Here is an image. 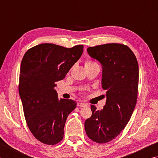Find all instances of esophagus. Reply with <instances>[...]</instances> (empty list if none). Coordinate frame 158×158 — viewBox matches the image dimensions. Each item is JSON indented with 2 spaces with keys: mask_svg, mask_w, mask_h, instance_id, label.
<instances>
[{
  "mask_svg": "<svg viewBox=\"0 0 158 158\" xmlns=\"http://www.w3.org/2000/svg\"><path fill=\"white\" fill-rule=\"evenodd\" d=\"M86 106H87V104H84V103H78V106H80V107H85Z\"/></svg>",
  "mask_w": 158,
  "mask_h": 158,
  "instance_id": "34e87169",
  "label": "esophagus"
}]
</instances>
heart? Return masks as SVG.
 I'll use <instances>...</instances> for the list:
<instances>
[{
    "label": "heart",
    "instance_id": "b5f03b06",
    "mask_svg": "<svg viewBox=\"0 0 158 158\" xmlns=\"http://www.w3.org/2000/svg\"><path fill=\"white\" fill-rule=\"evenodd\" d=\"M95 62H93V61H92L91 60H87L85 63V65H93V64H95Z\"/></svg>",
    "mask_w": 158,
    "mask_h": 158
}]
</instances>
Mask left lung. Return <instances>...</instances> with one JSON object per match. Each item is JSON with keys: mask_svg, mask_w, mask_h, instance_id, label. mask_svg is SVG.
<instances>
[{"mask_svg": "<svg viewBox=\"0 0 158 158\" xmlns=\"http://www.w3.org/2000/svg\"><path fill=\"white\" fill-rule=\"evenodd\" d=\"M89 56L102 65V85L106 90V105L85 122L86 135L98 143L114 139L130 121L136 104L139 70L132 51L121 44H106L87 48Z\"/></svg>", "mask_w": 158, "mask_h": 158, "instance_id": "left-lung-1", "label": "left lung"}]
</instances>
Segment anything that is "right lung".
Masks as SVG:
<instances>
[{"label": "right lung", "instance_id": "obj_1", "mask_svg": "<svg viewBox=\"0 0 158 158\" xmlns=\"http://www.w3.org/2000/svg\"><path fill=\"white\" fill-rule=\"evenodd\" d=\"M83 48L41 44L28 50L22 60L19 94L24 117L31 133L42 143L54 145L63 139L66 119L76 102L59 100L54 87L80 59Z\"/></svg>", "mask_w": 158, "mask_h": 158}]
</instances>
